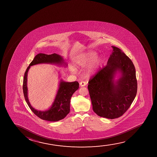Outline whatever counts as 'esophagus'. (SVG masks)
I'll list each match as a JSON object with an SVG mask.
<instances>
[{
	"mask_svg": "<svg viewBox=\"0 0 157 157\" xmlns=\"http://www.w3.org/2000/svg\"><path fill=\"white\" fill-rule=\"evenodd\" d=\"M87 84V82L84 81H82L80 82V85L81 86H85Z\"/></svg>",
	"mask_w": 157,
	"mask_h": 157,
	"instance_id": "1",
	"label": "esophagus"
}]
</instances>
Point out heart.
<instances>
[{
	"label": "heart",
	"instance_id": "b5f03b06",
	"mask_svg": "<svg viewBox=\"0 0 157 157\" xmlns=\"http://www.w3.org/2000/svg\"><path fill=\"white\" fill-rule=\"evenodd\" d=\"M97 55V53L94 52H88L80 55L75 60V66L85 67L90 63L86 70V73L87 75H90L93 73L101 63V59L100 58H96ZM71 70L72 72L75 71V69L73 67H71Z\"/></svg>",
	"mask_w": 157,
	"mask_h": 157
}]
</instances>
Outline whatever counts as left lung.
Instances as JSON below:
<instances>
[{"label":"left lung","mask_w":157,"mask_h":157,"mask_svg":"<svg viewBox=\"0 0 157 157\" xmlns=\"http://www.w3.org/2000/svg\"><path fill=\"white\" fill-rule=\"evenodd\" d=\"M112 47L107 64L90 78L88 85L93 111L110 119L120 117L127 112L137 91L133 63L119 48ZM117 70L123 75L115 84L113 79Z\"/></svg>","instance_id":"8db88e82"}]
</instances>
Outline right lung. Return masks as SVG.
I'll use <instances>...</instances> for the list:
<instances>
[{
  "instance_id": "1",
  "label": "right lung",
  "mask_w": 157,
  "mask_h": 157,
  "mask_svg": "<svg viewBox=\"0 0 157 157\" xmlns=\"http://www.w3.org/2000/svg\"><path fill=\"white\" fill-rule=\"evenodd\" d=\"M62 62L63 58L61 57V56L55 53L51 55H47L42 53L37 54L35 57L32 62L30 63L25 73L22 85L25 99L29 107L30 108V109L34 113L35 115L43 120L55 122L65 118L70 113V103L71 97L79 88V84L77 81L71 82L61 81L58 92L56 95V98L52 107L47 111L41 112L33 108L28 101L27 87V73L30 66L34 65L40 63L60 64Z\"/></svg>"
}]
</instances>
